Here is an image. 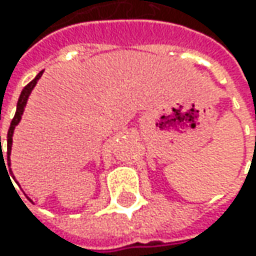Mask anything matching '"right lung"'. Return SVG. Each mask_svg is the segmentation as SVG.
<instances>
[{
	"label": "right lung",
	"mask_w": 256,
	"mask_h": 256,
	"mask_svg": "<svg viewBox=\"0 0 256 256\" xmlns=\"http://www.w3.org/2000/svg\"><path fill=\"white\" fill-rule=\"evenodd\" d=\"M42 72L44 71H41L40 74L35 76L34 80L30 82L28 85H25V88L21 91V95H20V98H18V102H16V112H15L14 118H12V121H11V125H10V130H8V134H6V158H8V166L11 165V160H10V155H11V146H12V135H14V130L15 126L20 124L21 121V118H22V114H24L25 110V105H26V101H28V98H30V94L32 92V90H34V86L38 82V80L42 76ZM0 148H1V136H0ZM1 160H4V155L1 154ZM12 174V172H11Z\"/></svg>",
	"instance_id": "add662e5"
}]
</instances>
